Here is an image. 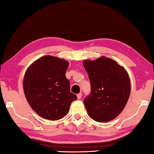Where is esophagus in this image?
I'll list each match as a JSON object with an SVG mask.
<instances>
[{
    "mask_svg": "<svg viewBox=\"0 0 154 154\" xmlns=\"http://www.w3.org/2000/svg\"><path fill=\"white\" fill-rule=\"evenodd\" d=\"M82 93L78 94L77 95V97L78 99H81V98H82Z\"/></svg>",
    "mask_w": 154,
    "mask_h": 154,
    "instance_id": "obj_1",
    "label": "esophagus"
}]
</instances>
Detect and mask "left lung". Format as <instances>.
Here are the masks:
<instances>
[{
  "label": "left lung",
  "mask_w": 154,
  "mask_h": 154,
  "mask_svg": "<svg viewBox=\"0 0 154 154\" xmlns=\"http://www.w3.org/2000/svg\"><path fill=\"white\" fill-rule=\"evenodd\" d=\"M89 76L91 92L83 103L91 118L107 122L123 111L130 94V81L123 66L102 56L96 60L83 61Z\"/></svg>",
  "instance_id": "1"
}]
</instances>
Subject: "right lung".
I'll return each instance as SVG.
<instances>
[{
    "label": "right lung",
    "mask_w": 154,
    "mask_h": 154,
    "mask_svg": "<svg viewBox=\"0 0 154 154\" xmlns=\"http://www.w3.org/2000/svg\"><path fill=\"white\" fill-rule=\"evenodd\" d=\"M69 65L65 60L45 56L34 62L25 72V96L31 108L43 118L54 121L64 118L72 101L77 100L66 77Z\"/></svg>",
    "instance_id": "1"
}]
</instances>
